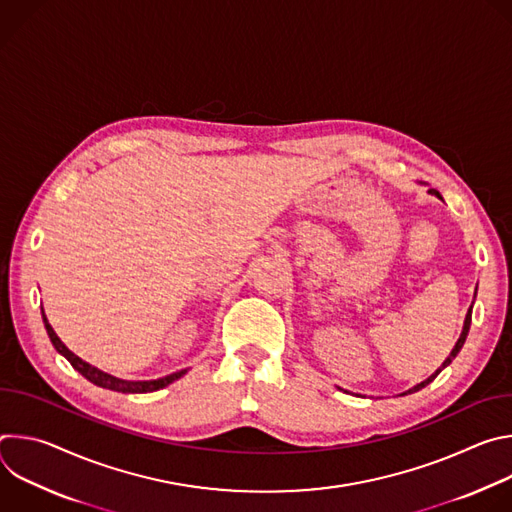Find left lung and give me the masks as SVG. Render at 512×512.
<instances>
[{
	"label": "left lung",
	"mask_w": 512,
	"mask_h": 512,
	"mask_svg": "<svg viewBox=\"0 0 512 512\" xmlns=\"http://www.w3.org/2000/svg\"><path fill=\"white\" fill-rule=\"evenodd\" d=\"M427 192H429V194H433V196H437V198H442V196H440V192H437V190H433V188H429V190H427ZM476 289H478V285H476ZM474 298H476V294H474ZM472 306H474V302H472ZM472 306H470V308H468V314H466V318H464V328H462V334H460V338H458V342H456V346H454V348H452V352H450V356H448V358H446V360H444V362H442V367H440V369H437V371H435V373H433V375H431V377H427V379H425V381H421V383H419V385H415V387H411V389H407V391H405V393H401V395H399V397H403V395H409V393H415V391H419V389H423V387H425V385H429V383H431V381H433V379H435V377H437V375H440V373H442V371H444V369H446V367H448V364H450V362H452V360H454V358H456V356H458V352H460V350H462V346H464V342H466V336H468V332H470V324H472ZM338 389H340V387H338ZM340 391H342V389H340ZM344 393H348V391H344Z\"/></svg>",
	"instance_id": "8db88e82"
}]
</instances>
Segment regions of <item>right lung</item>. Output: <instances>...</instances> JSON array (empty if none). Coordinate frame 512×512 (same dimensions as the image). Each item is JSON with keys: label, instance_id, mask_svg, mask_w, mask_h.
I'll return each instance as SVG.
<instances>
[{"label": "right lung", "instance_id": "add662e5", "mask_svg": "<svg viewBox=\"0 0 512 512\" xmlns=\"http://www.w3.org/2000/svg\"><path fill=\"white\" fill-rule=\"evenodd\" d=\"M42 320H44V326H46V332H48V338L52 342V346L72 364V369L79 371L87 381H91L93 385L97 387H103V389H109V391H117V393H152V391H158V389H164L168 387L170 383L178 381L180 377H184L188 373V369H182L178 373H172V375H166L162 379H154V381H125V379H119V377H113L97 367H93V364L85 362L81 356H77L75 352H70L64 342L56 336V332L52 330V326L48 324V318L44 314V308H42Z\"/></svg>", "mask_w": 512, "mask_h": 512}]
</instances>
